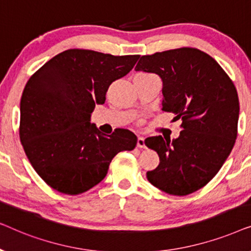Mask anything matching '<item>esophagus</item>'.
<instances>
[{
  "mask_svg": "<svg viewBox=\"0 0 251 251\" xmlns=\"http://www.w3.org/2000/svg\"><path fill=\"white\" fill-rule=\"evenodd\" d=\"M137 146L140 147V149H145L146 147L145 139H144L143 137H138V139H137Z\"/></svg>",
  "mask_w": 251,
  "mask_h": 251,
  "instance_id": "34e87169",
  "label": "esophagus"
}]
</instances>
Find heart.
<instances>
[{
	"label": "heart",
	"instance_id": "obj_1",
	"mask_svg": "<svg viewBox=\"0 0 251 251\" xmlns=\"http://www.w3.org/2000/svg\"><path fill=\"white\" fill-rule=\"evenodd\" d=\"M142 75H147V74H142Z\"/></svg>",
	"mask_w": 251,
	"mask_h": 251
}]
</instances>
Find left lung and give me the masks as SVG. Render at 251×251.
Returning a JSON list of instances; mask_svg holds the SVG:
<instances>
[{
	"label": "left lung",
	"instance_id": "left-lung-1",
	"mask_svg": "<svg viewBox=\"0 0 251 251\" xmlns=\"http://www.w3.org/2000/svg\"><path fill=\"white\" fill-rule=\"evenodd\" d=\"M135 70L162 80V111L181 119L179 137L146 138L159 154L157 168L147 179L171 195L200 190L216 176L227 159L238 135L236 89L214 58L194 48H180L142 56Z\"/></svg>",
	"mask_w": 251,
	"mask_h": 251
}]
</instances>
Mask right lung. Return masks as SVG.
I'll return each mask as SVG.
<instances>
[{"label":"right lung","instance_id":"add662e5","mask_svg":"<svg viewBox=\"0 0 251 251\" xmlns=\"http://www.w3.org/2000/svg\"><path fill=\"white\" fill-rule=\"evenodd\" d=\"M138 58L71 49L47 61L27 82L20 100V142L49 186L70 195L87 192L104 179L116 154L135 149V133H101L91 123V113Z\"/></svg>","mask_w":251,"mask_h":251}]
</instances>
